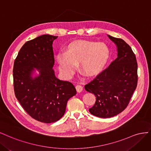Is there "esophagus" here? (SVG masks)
Instances as JSON below:
<instances>
[{
  "label": "esophagus",
  "instance_id": "obj_1",
  "mask_svg": "<svg viewBox=\"0 0 151 151\" xmlns=\"http://www.w3.org/2000/svg\"><path fill=\"white\" fill-rule=\"evenodd\" d=\"M76 91L78 92V93H80V92H81L83 91V86L81 85H76Z\"/></svg>",
  "mask_w": 151,
  "mask_h": 151
}]
</instances>
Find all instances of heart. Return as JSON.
I'll return each instance as SVG.
<instances>
[{"instance_id": "b5f03b06", "label": "heart", "mask_w": 151, "mask_h": 151, "mask_svg": "<svg viewBox=\"0 0 151 151\" xmlns=\"http://www.w3.org/2000/svg\"><path fill=\"white\" fill-rule=\"evenodd\" d=\"M109 56V50L105 43L78 40L70 42L65 52L57 55L56 60L61 75L70 79L79 63L80 69L85 75L98 74L104 68Z\"/></svg>"}]
</instances>
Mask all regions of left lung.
Wrapping results in <instances>:
<instances>
[{"label":"left lung","instance_id":"8db88e82","mask_svg":"<svg viewBox=\"0 0 151 151\" xmlns=\"http://www.w3.org/2000/svg\"><path fill=\"white\" fill-rule=\"evenodd\" d=\"M108 36L117 47V58L85 86L96 96L89 111L100 118L112 117L124 110L137 85V63L133 51L122 39Z\"/></svg>","mask_w":151,"mask_h":151}]
</instances>
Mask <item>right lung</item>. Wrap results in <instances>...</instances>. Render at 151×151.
<instances>
[{"label": "right lung", "mask_w": 151, "mask_h": 151, "mask_svg": "<svg viewBox=\"0 0 151 151\" xmlns=\"http://www.w3.org/2000/svg\"><path fill=\"white\" fill-rule=\"evenodd\" d=\"M58 36L42 35L27 41L16 58L13 68L14 93L22 108L32 118L49 124L64 115L67 101L76 94L69 81L58 79L52 42ZM36 68L37 77L32 75Z\"/></svg>", "instance_id": "right-lung-1"}]
</instances>
